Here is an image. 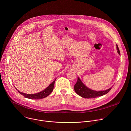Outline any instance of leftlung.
Wrapping results in <instances>:
<instances>
[{
  "instance_id": "obj_1",
  "label": "left lung",
  "mask_w": 131,
  "mask_h": 131,
  "mask_svg": "<svg viewBox=\"0 0 131 131\" xmlns=\"http://www.w3.org/2000/svg\"><path fill=\"white\" fill-rule=\"evenodd\" d=\"M116 48H117L118 53H119V55H120V52L117 45H116ZM112 88H113V86L105 91H97L92 90L88 88L87 86H86L82 83L80 79L78 77L76 83L74 84V90L75 91L77 94L79 96H80L81 97L85 98V99H90V98H96L97 97L101 96L104 95H105L110 91Z\"/></svg>"
}]
</instances>
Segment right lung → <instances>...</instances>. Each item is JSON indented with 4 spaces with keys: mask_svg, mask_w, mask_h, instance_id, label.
Segmentation results:
<instances>
[{
    "mask_svg": "<svg viewBox=\"0 0 131 131\" xmlns=\"http://www.w3.org/2000/svg\"><path fill=\"white\" fill-rule=\"evenodd\" d=\"M55 80H56V79L53 81V82L52 83H51L44 90H43L38 93H36V94H26V93H24L21 92L19 91H18L17 90L18 93H20L21 95H23L26 98H27L29 99H31V100H40V99H42L47 97L48 95H49L51 94V93L52 92L53 88H54V85Z\"/></svg>",
    "mask_w": 131,
    "mask_h": 131,
    "instance_id": "obj_1",
    "label": "right lung"
}]
</instances>
